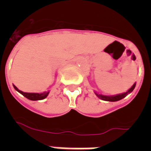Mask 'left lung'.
<instances>
[{
    "instance_id": "1",
    "label": "left lung",
    "mask_w": 151,
    "mask_h": 151,
    "mask_svg": "<svg viewBox=\"0 0 151 151\" xmlns=\"http://www.w3.org/2000/svg\"><path fill=\"white\" fill-rule=\"evenodd\" d=\"M136 83H134V85L129 89L126 92H124V93H122V94H116V95H103V94H98L96 91H94V94L97 95V97H98L100 99L103 100V101H110V102H114V101H120L121 99L125 97L126 96L128 95L129 94L132 93V91L134 90V88H135Z\"/></svg>"
}]
</instances>
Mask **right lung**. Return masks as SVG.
<instances>
[{"mask_svg": "<svg viewBox=\"0 0 151 151\" xmlns=\"http://www.w3.org/2000/svg\"><path fill=\"white\" fill-rule=\"evenodd\" d=\"M13 85V88H15L16 91H17L19 93H20L24 97H26V98H28L29 100H31V101H39V100L45 99V98H46L47 97V95L49 94V92H50L48 91H45L42 92V93H28V92H23L22 91L19 90L15 85Z\"/></svg>", "mask_w": 151, "mask_h": 151, "instance_id": "add662e5", "label": "right lung"}]
</instances>
